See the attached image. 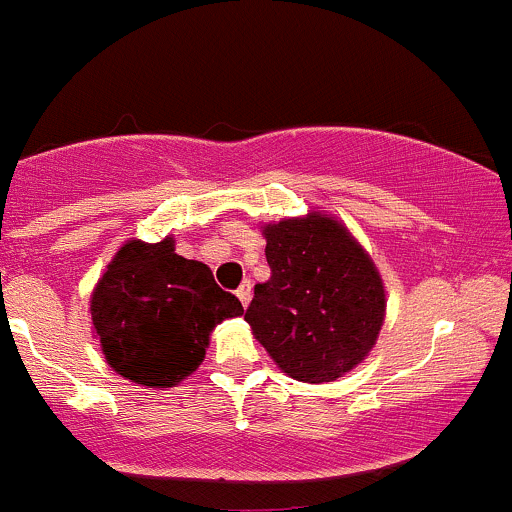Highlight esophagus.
<instances>
[{
  "label": "esophagus",
  "mask_w": 512,
  "mask_h": 512,
  "mask_svg": "<svg viewBox=\"0 0 512 512\" xmlns=\"http://www.w3.org/2000/svg\"><path fill=\"white\" fill-rule=\"evenodd\" d=\"M235 294H238V299H240L242 306L250 304V299H252V284H250V279H245V282L240 284V289H238V292H235Z\"/></svg>",
  "instance_id": "esophagus-1"
}]
</instances>
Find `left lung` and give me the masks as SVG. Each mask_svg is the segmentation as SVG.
<instances>
[{
	"instance_id": "left-lung-1",
	"label": "left lung",
	"mask_w": 512,
	"mask_h": 512,
	"mask_svg": "<svg viewBox=\"0 0 512 512\" xmlns=\"http://www.w3.org/2000/svg\"><path fill=\"white\" fill-rule=\"evenodd\" d=\"M272 277L255 284L245 321L282 373L333 383L358 368L385 324L373 257L346 223L321 211L262 225Z\"/></svg>"
}]
</instances>
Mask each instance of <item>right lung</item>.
<instances>
[{
    "label": "right lung",
    "instance_id": "obj_1",
    "mask_svg": "<svg viewBox=\"0 0 512 512\" xmlns=\"http://www.w3.org/2000/svg\"><path fill=\"white\" fill-rule=\"evenodd\" d=\"M161 242L129 238L90 294V321L107 365L142 387H176L206 358L213 328L242 316L211 267Z\"/></svg>",
    "mask_w": 512,
    "mask_h": 512
}]
</instances>
